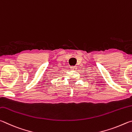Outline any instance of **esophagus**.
<instances>
[{"label":"esophagus","mask_w":132,"mask_h":132,"mask_svg":"<svg viewBox=\"0 0 132 132\" xmlns=\"http://www.w3.org/2000/svg\"><path fill=\"white\" fill-rule=\"evenodd\" d=\"M71 70H73V71H76V70H77V67H71Z\"/></svg>","instance_id":"1"}]
</instances>
